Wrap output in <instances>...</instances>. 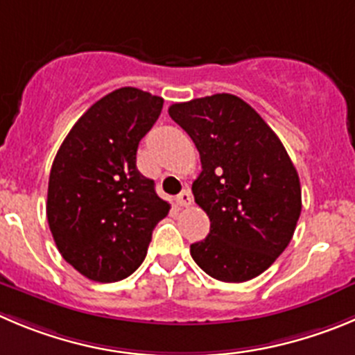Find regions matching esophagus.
Here are the masks:
<instances>
[{
    "instance_id": "obj_1",
    "label": "esophagus",
    "mask_w": 355,
    "mask_h": 355,
    "mask_svg": "<svg viewBox=\"0 0 355 355\" xmlns=\"http://www.w3.org/2000/svg\"><path fill=\"white\" fill-rule=\"evenodd\" d=\"M177 205L178 207H189V205L193 203V196H191V191L189 189H184L180 194L177 196Z\"/></svg>"
}]
</instances>
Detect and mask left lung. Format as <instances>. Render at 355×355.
<instances>
[{
    "mask_svg": "<svg viewBox=\"0 0 355 355\" xmlns=\"http://www.w3.org/2000/svg\"><path fill=\"white\" fill-rule=\"evenodd\" d=\"M168 114L193 138L203 168L193 194L210 233L191 245V256L220 282H247L293 238L301 214L296 168L273 129L238 96L175 103Z\"/></svg>",
    "mask_w": 355,
    "mask_h": 355,
    "instance_id": "1",
    "label": "left lung"
}]
</instances>
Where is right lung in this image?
<instances>
[{"label":"right lung","mask_w":355,"mask_h":355,"mask_svg":"<svg viewBox=\"0 0 355 355\" xmlns=\"http://www.w3.org/2000/svg\"><path fill=\"white\" fill-rule=\"evenodd\" d=\"M164 99L121 87L71 128L52 162L49 227L66 263L94 282H119L144 263L170 205L137 168L141 138Z\"/></svg>","instance_id":"1"}]
</instances>
